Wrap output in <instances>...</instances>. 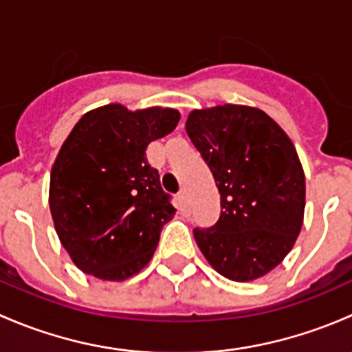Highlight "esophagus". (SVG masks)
Segmentation results:
<instances>
[{"label": "esophagus", "mask_w": 352, "mask_h": 352, "mask_svg": "<svg viewBox=\"0 0 352 352\" xmlns=\"http://www.w3.org/2000/svg\"><path fill=\"white\" fill-rule=\"evenodd\" d=\"M177 197H179L181 203H184V205H188V191H186V188H181L179 193H177Z\"/></svg>", "instance_id": "esophagus-1"}]
</instances>
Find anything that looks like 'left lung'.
Segmentation results:
<instances>
[{
  "label": "left lung",
  "instance_id": "obj_1",
  "mask_svg": "<svg viewBox=\"0 0 352 352\" xmlns=\"http://www.w3.org/2000/svg\"><path fill=\"white\" fill-rule=\"evenodd\" d=\"M186 132L215 177L220 219L193 235L227 280H257L295 245L305 210V175L295 146L270 115L245 104L193 110Z\"/></svg>",
  "mask_w": 352,
  "mask_h": 352
}]
</instances>
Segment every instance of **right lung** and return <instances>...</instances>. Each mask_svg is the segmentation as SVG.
I'll list each match as a JSON object with an SVG mask.
<instances>
[{
	"mask_svg": "<svg viewBox=\"0 0 352 352\" xmlns=\"http://www.w3.org/2000/svg\"><path fill=\"white\" fill-rule=\"evenodd\" d=\"M175 108L130 111L104 104L81 117L50 173L49 206L72 263L103 281H123L154 256L176 208L146 149L179 122Z\"/></svg>",
	"mask_w": 352,
	"mask_h": 352,
	"instance_id": "1",
	"label": "right lung"
}]
</instances>
